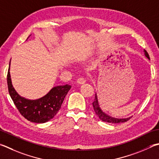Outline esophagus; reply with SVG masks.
I'll list each match as a JSON object with an SVG mask.
<instances>
[{
    "instance_id": "1",
    "label": "esophagus",
    "mask_w": 159,
    "mask_h": 159,
    "mask_svg": "<svg viewBox=\"0 0 159 159\" xmlns=\"http://www.w3.org/2000/svg\"><path fill=\"white\" fill-rule=\"evenodd\" d=\"M85 81H86V80L85 78H83V77H80L77 80V83H79V84H83V83H85Z\"/></svg>"
}]
</instances>
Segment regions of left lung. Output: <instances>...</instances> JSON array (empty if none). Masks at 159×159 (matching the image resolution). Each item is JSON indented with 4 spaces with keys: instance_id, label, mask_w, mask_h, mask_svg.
<instances>
[{
    "instance_id": "1",
    "label": "left lung",
    "mask_w": 159,
    "mask_h": 159,
    "mask_svg": "<svg viewBox=\"0 0 159 159\" xmlns=\"http://www.w3.org/2000/svg\"><path fill=\"white\" fill-rule=\"evenodd\" d=\"M144 52H145V56L148 57V59H149V56L148 52H147L146 50H144ZM92 105H93L94 110L95 113L97 114V115L99 117V119L103 121V122H108V123H112V124H117V123H122V122H125L126 121H128L131 118V117H128V118H125V119H118V118H115V117H112L109 115H106L105 112H103L102 109L100 108L99 106V103H98V99H97V94H95V97H94V100L93 103H92Z\"/></svg>"
}]
</instances>
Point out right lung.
I'll list each match as a JSON object with an SVG mask.
<instances>
[{
  "label": "right lung",
  "mask_w": 159,
  "mask_h": 159,
  "mask_svg": "<svg viewBox=\"0 0 159 159\" xmlns=\"http://www.w3.org/2000/svg\"><path fill=\"white\" fill-rule=\"evenodd\" d=\"M10 66L7 76L8 91L14 105L22 116L34 123H44L53 118L61 108L65 97L71 86L68 84L56 86L52 88L45 96L36 100L25 99L19 95L13 88Z\"/></svg>",
  "instance_id": "1"
}]
</instances>
